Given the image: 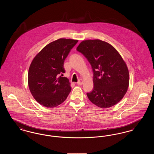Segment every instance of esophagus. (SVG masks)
I'll list each match as a JSON object with an SVG mask.
<instances>
[{
  "label": "esophagus",
  "mask_w": 154,
  "mask_h": 154,
  "mask_svg": "<svg viewBox=\"0 0 154 154\" xmlns=\"http://www.w3.org/2000/svg\"><path fill=\"white\" fill-rule=\"evenodd\" d=\"M77 84H78V85H82V84H83V80H80L79 81L77 82Z\"/></svg>",
  "instance_id": "34e87169"
}]
</instances>
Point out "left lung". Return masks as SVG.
<instances>
[{
	"mask_svg": "<svg viewBox=\"0 0 154 154\" xmlns=\"http://www.w3.org/2000/svg\"><path fill=\"white\" fill-rule=\"evenodd\" d=\"M77 50L92 68L94 86L92 92L87 94L89 100L102 109L117 104L129 84L128 67L118 52L111 44L98 39L82 41Z\"/></svg>",
	"mask_w": 154,
	"mask_h": 154,
	"instance_id": "left-lung-1",
	"label": "left lung"
}]
</instances>
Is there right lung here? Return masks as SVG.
Returning a JSON list of instances; mask_svg holds the SVG:
<instances>
[{
  "label": "right lung",
  "mask_w": 154,
  "mask_h": 154,
  "mask_svg": "<svg viewBox=\"0 0 154 154\" xmlns=\"http://www.w3.org/2000/svg\"><path fill=\"white\" fill-rule=\"evenodd\" d=\"M77 42V40L59 38L45 46L33 59L28 72V86L35 100L44 107L58 106L70 94L69 80L62 77L65 72L63 64Z\"/></svg>",
  "instance_id": "right-lung-1"
}]
</instances>
